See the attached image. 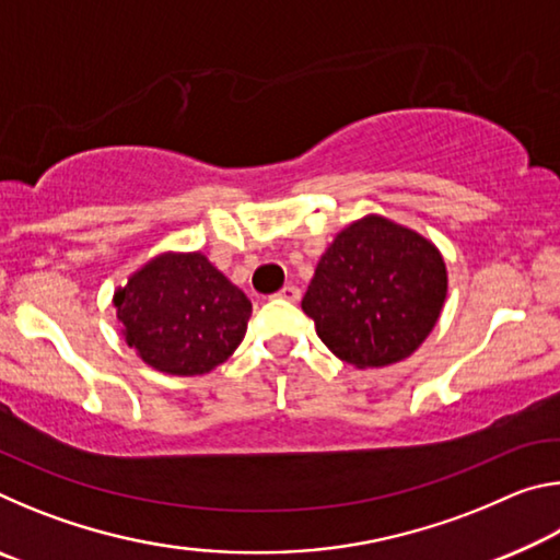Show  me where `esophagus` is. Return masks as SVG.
<instances>
[{
  "label": "esophagus",
  "instance_id": "34e87169",
  "mask_svg": "<svg viewBox=\"0 0 560 560\" xmlns=\"http://www.w3.org/2000/svg\"><path fill=\"white\" fill-rule=\"evenodd\" d=\"M279 299H283V301H291V303H296L299 299H301V289L299 287H293V283H289V287H283L279 293H277Z\"/></svg>",
  "mask_w": 560,
  "mask_h": 560
}]
</instances>
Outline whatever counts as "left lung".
Returning a JSON list of instances; mask_svg holds the SVG:
<instances>
[{"label": "left lung", "mask_w": 560, "mask_h": 560, "mask_svg": "<svg viewBox=\"0 0 560 560\" xmlns=\"http://www.w3.org/2000/svg\"><path fill=\"white\" fill-rule=\"evenodd\" d=\"M447 296L442 254L385 217L340 232L301 301L316 334L355 368H383L415 353Z\"/></svg>", "instance_id": "obj_1"}]
</instances>
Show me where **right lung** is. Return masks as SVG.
<instances>
[{"mask_svg":"<svg viewBox=\"0 0 560 560\" xmlns=\"http://www.w3.org/2000/svg\"><path fill=\"white\" fill-rule=\"evenodd\" d=\"M130 348L167 375H202L246 334L252 301L202 254H163L113 299Z\"/></svg>","mask_w":560,"mask_h":560,"instance_id":"right-lung-1","label":"right lung"}]
</instances>
